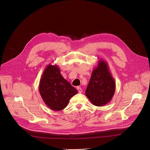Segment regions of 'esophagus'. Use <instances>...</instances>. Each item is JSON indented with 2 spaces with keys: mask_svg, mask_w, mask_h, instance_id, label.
<instances>
[{
  "mask_svg": "<svg viewBox=\"0 0 150 150\" xmlns=\"http://www.w3.org/2000/svg\"><path fill=\"white\" fill-rule=\"evenodd\" d=\"M77 90H78L79 93H81V92H82V88H81V87H77Z\"/></svg>",
  "mask_w": 150,
  "mask_h": 150,
  "instance_id": "obj_1",
  "label": "esophagus"
}]
</instances>
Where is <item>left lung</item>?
I'll return each instance as SVG.
<instances>
[{
    "mask_svg": "<svg viewBox=\"0 0 150 150\" xmlns=\"http://www.w3.org/2000/svg\"><path fill=\"white\" fill-rule=\"evenodd\" d=\"M115 89L116 83L109 71L108 64L100 59L92 72L85 95L94 105L103 106L111 101Z\"/></svg>",
    "mask_w": 150,
    "mask_h": 150,
    "instance_id": "1",
    "label": "left lung"
}]
</instances>
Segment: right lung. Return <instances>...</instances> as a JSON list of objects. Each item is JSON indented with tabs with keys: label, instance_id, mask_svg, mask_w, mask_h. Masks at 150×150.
Listing matches in <instances>:
<instances>
[{
	"label": "right lung",
	"instance_id": "obj_1",
	"mask_svg": "<svg viewBox=\"0 0 150 150\" xmlns=\"http://www.w3.org/2000/svg\"><path fill=\"white\" fill-rule=\"evenodd\" d=\"M40 96L46 105L54 111L65 109L78 91L62 76L57 65L49 64L40 81Z\"/></svg>",
	"mask_w": 150,
	"mask_h": 150
}]
</instances>
